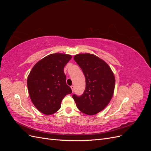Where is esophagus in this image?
<instances>
[{
  "instance_id": "34e87169",
  "label": "esophagus",
  "mask_w": 151,
  "mask_h": 151,
  "mask_svg": "<svg viewBox=\"0 0 151 151\" xmlns=\"http://www.w3.org/2000/svg\"><path fill=\"white\" fill-rule=\"evenodd\" d=\"M70 88H71V89H72V92H74V86H70Z\"/></svg>"
}]
</instances>
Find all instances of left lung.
<instances>
[{
	"label": "left lung",
	"mask_w": 151,
	"mask_h": 151,
	"mask_svg": "<svg viewBox=\"0 0 151 151\" xmlns=\"http://www.w3.org/2000/svg\"><path fill=\"white\" fill-rule=\"evenodd\" d=\"M74 59L84 74L86 89L80 96L74 94L72 98L81 112L96 115L111 101L115 89V76L107 63L95 55L77 54Z\"/></svg>",
	"instance_id": "8db88e82"
}]
</instances>
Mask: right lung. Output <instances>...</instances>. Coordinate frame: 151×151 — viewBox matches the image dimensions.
I'll use <instances>...</instances> for the list:
<instances>
[{
  "mask_svg": "<svg viewBox=\"0 0 151 151\" xmlns=\"http://www.w3.org/2000/svg\"><path fill=\"white\" fill-rule=\"evenodd\" d=\"M72 58L70 55L53 53L38 61L32 68L27 80L32 103L40 112L52 115L61 107L71 88L66 84L63 68Z\"/></svg>",
  "mask_w": 151,
  "mask_h": 151,
  "instance_id": "add662e5",
  "label": "right lung"
}]
</instances>
